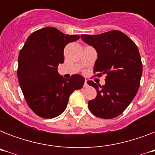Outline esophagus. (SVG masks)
Instances as JSON below:
<instances>
[{"label": "esophagus", "instance_id": "34e87169", "mask_svg": "<svg viewBox=\"0 0 155 155\" xmlns=\"http://www.w3.org/2000/svg\"><path fill=\"white\" fill-rule=\"evenodd\" d=\"M87 86H88V82H87V80H86L84 81V87H87Z\"/></svg>", "mask_w": 155, "mask_h": 155}]
</instances>
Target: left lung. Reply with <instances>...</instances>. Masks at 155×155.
I'll return each mask as SVG.
<instances>
[{
	"label": "left lung",
	"instance_id": "8db88e82",
	"mask_svg": "<svg viewBox=\"0 0 155 155\" xmlns=\"http://www.w3.org/2000/svg\"><path fill=\"white\" fill-rule=\"evenodd\" d=\"M81 39L97 51L94 72L105 74V84L98 86L92 80L97 97L88 101L93 115L104 119L117 117L136 96L142 74V63L137 46L127 35L111 30L97 35H81Z\"/></svg>",
	"mask_w": 155,
	"mask_h": 155
}]
</instances>
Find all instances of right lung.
Wrapping results in <instances>:
<instances>
[{
  "label": "right lung",
  "mask_w": 155,
  "mask_h": 155,
  "mask_svg": "<svg viewBox=\"0 0 155 155\" xmlns=\"http://www.w3.org/2000/svg\"><path fill=\"white\" fill-rule=\"evenodd\" d=\"M80 38L65 35L54 27H46L32 33L18 56V78L28 105L42 118H54L64 112L71 94L82 88L84 78L73 75L70 79L58 74L63 63L67 44Z\"/></svg>",
  "instance_id": "right-lung-1"
}]
</instances>
